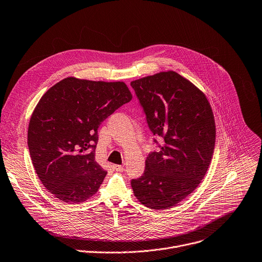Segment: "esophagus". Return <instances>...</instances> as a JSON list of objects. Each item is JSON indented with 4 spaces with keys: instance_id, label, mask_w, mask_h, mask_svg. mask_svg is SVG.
<instances>
[{
    "instance_id": "esophagus-1",
    "label": "esophagus",
    "mask_w": 262,
    "mask_h": 262,
    "mask_svg": "<svg viewBox=\"0 0 262 262\" xmlns=\"http://www.w3.org/2000/svg\"><path fill=\"white\" fill-rule=\"evenodd\" d=\"M113 168L116 171H124V167L122 165H113Z\"/></svg>"
}]
</instances>
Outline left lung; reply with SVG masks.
<instances>
[{
    "mask_svg": "<svg viewBox=\"0 0 262 262\" xmlns=\"http://www.w3.org/2000/svg\"><path fill=\"white\" fill-rule=\"evenodd\" d=\"M154 135L164 138L148 155L142 176L131 181L145 207L177 206L201 183L215 146V120L205 93L173 71L131 82Z\"/></svg>",
    "mask_w": 262,
    "mask_h": 262,
    "instance_id": "1",
    "label": "left lung"
}]
</instances>
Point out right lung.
<instances>
[{"label": "right lung", "mask_w": 262, "mask_h": 262, "mask_svg": "<svg viewBox=\"0 0 262 262\" xmlns=\"http://www.w3.org/2000/svg\"><path fill=\"white\" fill-rule=\"evenodd\" d=\"M132 99L124 82L69 77L52 86L35 107L28 144L43 185L63 203L93 196L106 171L95 160L97 129Z\"/></svg>", "instance_id": "obj_1"}]
</instances>
